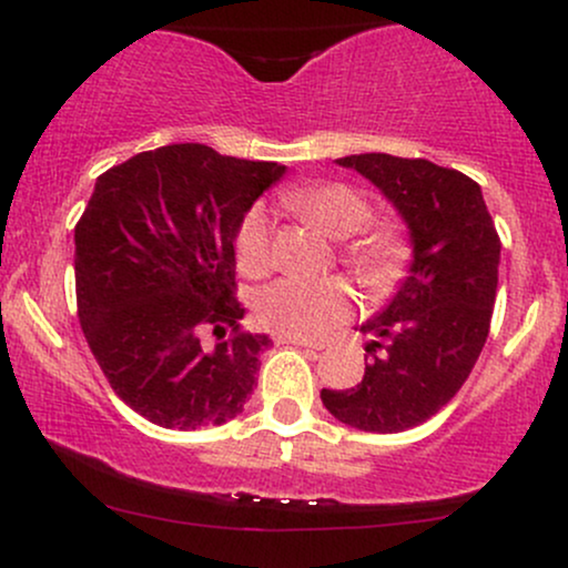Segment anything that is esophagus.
Wrapping results in <instances>:
<instances>
[{"label": "esophagus", "instance_id": "34e87169", "mask_svg": "<svg viewBox=\"0 0 568 568\" xmlns=\"http://www.w3.org/2000/svg\"><path fill=\"white\" fill-rule=\"evenodd\" d=\"M277 344H293V347H310V349H321V342H312V338H302V336H291V334H277L275 336Z\"/></svg>", "mask_w": 568, "mask_h": 568}]
</instances>
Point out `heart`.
I'll use <instances>...</instances> for the list:
<instances>
[{
    "label": "heart",
    "mask_w": 568,
    "mask_h": 568,
    "mask_svg": "<svg viewBox=\"0 0 568 568\" xmlns=\"http://www.w3.org/2000/svg\"><path fill=\"white\" fill-rule=\"evenodd\" d=\"M288 205L298 216L334 240L353 237L342 253L352 277L368 291L387 288L400 275L408 245L395 224L368 226L371 202L344 184H317L293 192ZM234 253L243 275L258 277L270 270V216L253 205L234 232ZM352 296L342 280H277L256 296V317L277 334L312 338L347 321Z\"/></svg>",
    "instance_id": "b5f03b06"
}]
</instances>
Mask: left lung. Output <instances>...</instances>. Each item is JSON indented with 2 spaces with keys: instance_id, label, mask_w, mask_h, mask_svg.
I'll use <instances>...</instances> for the list:
<instances>
[{
  "instance_id": "8db88e82",
  "label": "left lung",
  "mask_w": 568,
  "mask_h": 568,
  "mask_svg": "<svg viewBox=\"0 0 568 568\" xmlns=\"http://www.w3.org/2000/svg\"><path fill=\"white\" fill-rule=\"evenodd\" d=\"M352 168L393 202L410 240V264L382 312L357 325L371 336L357 387L323 389V406L366 433H403L459 393L484 349L499 283V234L484 192L429 160L349 154Z\"/></svg>"
}]
</instances>
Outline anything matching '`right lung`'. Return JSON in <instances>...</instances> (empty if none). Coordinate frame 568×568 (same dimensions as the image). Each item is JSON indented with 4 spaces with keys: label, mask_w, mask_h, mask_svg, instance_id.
<instances>
[{
    "label": "right lung",
    "mask_w": 568,
    "mask_h": 568,
    "mask_svg": "<svg viewBox=\"0 0 568 568\" xmlns=\"http://www.w3.org/2000/svg\"><path fill=\"white\" fill-rule=\"evenodd\" d=\"M283 175L277 162L205 143L141 152L98 175L74 230L80 325L120 400L152 425H224L253 395L272 338L240 331L234 232ZM205 327L220 336L213 348L201 344Z\"/></svg>",
    "instance_id": "obj_1"
}]
</instances>
